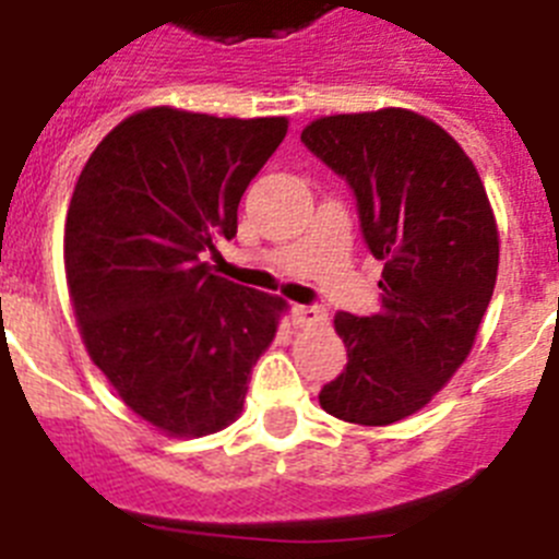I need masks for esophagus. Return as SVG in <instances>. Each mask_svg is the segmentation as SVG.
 I'll use <instances>...</instances> for the list:
<instances>
[{"label": "esophagus", "instance_id": "34e87169", "mask_svg": "<svg viewBox=\"0 0 559 559\" xmlns=\"http://www.w3.org/2000/svg\"><path fill=\"white\" fill-rule=\"evenodd\" d=\"M294 322L299 324V328H310V324H324V319H328V313H324V308H319V305H294Z\"/></svg>", "mask_w": 559, "mask_h": 559}]
</instances>
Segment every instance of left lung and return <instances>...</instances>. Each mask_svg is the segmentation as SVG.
I'll return each instance as SVG.
<instances>
[{"mask_svg": "<svg viewBox=\"0 0 559 559\" xmlns=\"http://www.w3.org/2000/svg\"><path fill=\"white\" fill-rule=\"evenodd\" d=\"M302 142L347 181L364 240L383 260L378 313H335L347 369L319 403L344 423L392 426L471 355L498 274L490 201L451 133L406 108L322 117Z\"/></svg>", "mask_w": 559, "mask_h": 559, "instance_id": "obj_1", "label": "left lung"}]
</instances>
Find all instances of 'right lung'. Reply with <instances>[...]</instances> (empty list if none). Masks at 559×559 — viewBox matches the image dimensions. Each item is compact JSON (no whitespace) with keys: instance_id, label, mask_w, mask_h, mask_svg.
Instances as JSON below:
<instances>
[{"instance_id":"add662e5","label":"right lung","mask_w":559,"mask_h":559,"mask_svg":"<svg viewBox=\"0 0 559 559\" xmlns=\"http://www.w3.org/2000/svg\"><path fill=\"white\" fill-rule=\"evenodd\" d=\"M285 117L133 114L95 147L67 212L63 263L83 344L126 406L170 437L240 414L285 302L212 274Z\"/></svg>"}]
</instances>
